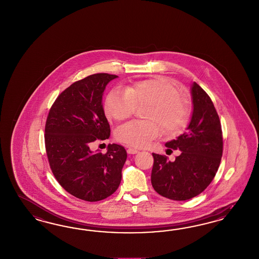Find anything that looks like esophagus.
<instances>
[{"label":"esophagus","instance_id":"34e87169","mask_svg":"<svg viewBox=\"0 0 259 259\" xmlns=\"http://www.w3.org/2000/svg\"><path fill=\"white\" fill-rule=\"evenodd\" d=\"M127 153H128V154H131V155H135V154L139 153V150L135 149V148H132V147H129V148L127 149Z\"/></svg>","mask_w":259,"mask_h":259}]
</instances>
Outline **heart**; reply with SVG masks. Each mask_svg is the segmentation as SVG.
<instances>
[{
  "label": "heart",
  "instance_id": "heart-1",
  "mask_svg": "<svg viewBox=\"0 0 259 259\" xmlns=\"http://www.w3.org/2000/svg\"><path fill=\"white\" fill-rule=\"evenodd\" d=\"M145 107L141 117L146 119L133 121L118 127L116 138L132 147H145L157 139L163 129L166 136L181 134L188 124L191 109L187 100L180 94L175 83L164 77L141 80L126 87L116 88L106 97L104 110L116 121L131 118L137 107Z\"/></svg>",
  "mask_w": 259,
  "mask_h": 259
}]
</instances>
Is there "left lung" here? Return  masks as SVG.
I'll return each mask as SVG.
<instances>
[{"label": "left lung", "mask_w": 259, "mask_h": 259, "mask_svg": "<svg viewBox=\"0 0 259 259\" xmlns=\"http://www.w3.org/2000/svg\"><path fill=\"white\" fill-rule=\"evenodd\" d=\"M191 93L193 114L187 131L165 144L168 150H180L181 155L170 161L153 154L152 185L157 194L172 200H187L202 193L218 172L223 152L220 117L211 98L196 82Z\"/></svg>", "instance_id": "obj_1"}]
</instances>
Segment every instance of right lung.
I'll return each instance as SVG.
<instances>
[{"label":"right lung","mask_w":259,"mask_h":259,"mask_svg":"<svg viewBox=\"0 0 259 259\" xmlns=\"http://www.w3.org/2000/svg\"><path fill=\"white\" fill-rule=\"evenodd\" d=\"M116 78L98 73L74 82L59 95L47 116L45 142L52 172L66 192L85 201H100L117 191L127 158L124 147L115 143L106 154L91 150L95 141L109 139L102 95Z\"/></svg>","instance_id":"add662e5"}]
</instances>
